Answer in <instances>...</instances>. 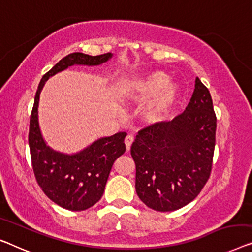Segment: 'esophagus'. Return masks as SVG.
<instances>
[{
    "instance_id": "esophagus-1",
    "label": "esophagus",
    "mask_w": 252,
    "mask_h": 252,
    "mask_svg": "<svg viewBox=\"0 0 252 252\" xmlns=\"http://www.w3.org/2000/svg\"><path fill=\"white\" fill-rule=\"evenodd\" d=\"M133 142H134L133 135H127L126 138H125V144H126V149H127V150H129L130 145H132Z\"/></svg>"
}]
</instances>
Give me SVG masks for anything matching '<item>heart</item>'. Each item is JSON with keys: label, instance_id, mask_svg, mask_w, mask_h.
Listing matches in <instances>:
<instances>
[{"label": "heart", "instance_id": "1", "mask_svg": "<svg viewBox=\"0 0 252 252\" xmlns=\"http://www.w3.org/2000/svg\"><path fill=\"white\" fill-rule=\"evenodd\" d=\"M168 74L156 70L133 79L126 89V97L134 104L145 105L152 103L143 114V120L148 125L155 126L168 120L176 107L180 91L171 83Z\"/></svg>", "mask_w": 252, "mask_h": 252}]
</instances>
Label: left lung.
Returning a JSON list of instances; mask_svg holds the SVG:
<instances>
[{"label":"left lung","mask_w":252,"mask_h":252,"mask_svg":"<svg viewBox=\"0 0 252 252\" xmlns=\"http://www.w3.org/2000/svg\"><path fill=\"white\" fill-rule=\"evenodd\" d=\"M216 115L207 87L196 77L191 101L170 122L138 132L130 148L135 189L157 211H174L199 194L210 176Z\"/></svg>","instance_id":"1"}]
</instances>
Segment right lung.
Masks as SVG:
<instances>
[{
    "label": "right lung",
    "instance_id": "right-lung-1",
    "mask_svg": "<svg viewBox=\"0 0 252 252\" xmlns=\"http://www.w3.org/2000/svg\"><path fill=\"white\" fill-rule=\"evenodd\" d=\"M112 58V53L89 56L81 52L68 54L43 76L35 95L29 125V149L36 181L45 195L58 206L81 211L101 199L115 160L126 151L125 132L94 141L82 151L67 155L46 144L38 123L39 95L45 82L58 72L75 64L99 65Z\"/></svg>",
    "mask_w": 252,
    "mask_h": 252
}]
</instances>
